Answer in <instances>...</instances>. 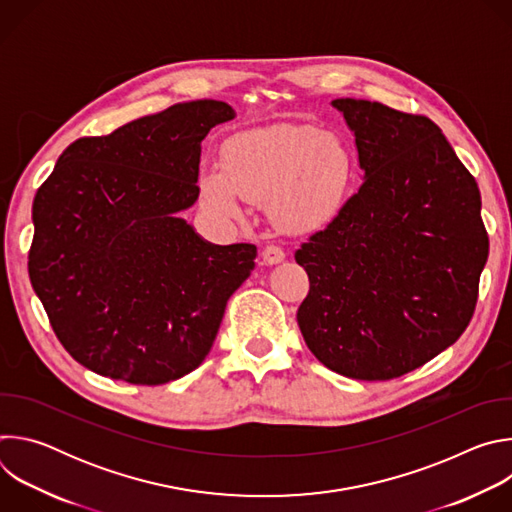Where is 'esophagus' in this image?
I'll list each match as a JSON object with an SVG mask.
<instances>
[{
    "mask_svg": "<svg viewBox=\"0 0 512 512\" xmlns=\"http://www.w3.org/2000/svg\"><path fill=\"white\" fill-rule=\"evenodd\" d=\"M285 259V251L277 245H267L263 251H261V261L263 265H277Z\"/></svg>",
    "mask_w": 512,
    "mask_h": 512,
    "instance_id": "esophagus-1",
    "label": "esophagus"
}]
</instances>
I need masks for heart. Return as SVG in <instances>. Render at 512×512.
<instances>
[{"mask_svg": "<svg viewBox=\"0 0 512 512\" xmlns=\"http://www.w3.org/2000/svg\"><path fill=\"white\" fill-rule=\"evenodd\" d=\"M352 154L334 133L306 123H271L231 135L221 162L198 174V198L218 221H237L245 200L267 202L287 233H314L342 210L352 182Z\"/></svg>", "mask_w": 512, "mask_h": 512, "instance_id": "heart-1", "label": "heart"}]
</instances>
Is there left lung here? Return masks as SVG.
Returning <instances> with one entry per match:
<instances>
[{"instance_id": "obj_1", "label": "left lung", "mask_w": 512, "mask_h": 512, "mask_svg": "<svg viewBox=\"0 0 512 512\" xmlns=\"http://www.w3.org/2000/svg\"><path fill=\"white\" fill-rule=\"evenodd\" d=\"M332 107L354 133L364 180L296 251L310 277L298 326L330 371L389 381L472 320L488 259L480 190L431 119L364 99Z\"/></svg>"}]
</instances>
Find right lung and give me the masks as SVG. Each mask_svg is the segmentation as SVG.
I'll return each mask as SVG.
<instances>
[{"instance_id": "add662e5", "label": "right lung", "mask_w": 512, "mask_h": 512, "mask_svg": "<svg viewBox=\"0 0 512 512\" xmlns=\"http://www.w3.org/2000/svg\"><path fill=\"white\" fill-rule=\"evenodd\" d=\"M231 119V105L200 99L81 137L38 188L30 281L89 371L164 385L210 352L257 247L212 245L178 212L198 200L202 139Z\"/></svg>"}]
</instances>
